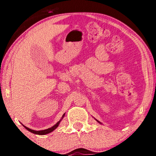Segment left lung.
I'll return each mask as SVG.
<instances>
[{"label":"left lung","instance_id":"1","mask_svg":"<svg viewBox=\"0 0 156 156\" xmlns=\"http://www.w3.org/2000/svg\"><path fill=\"white\" fill-rule=\"evenodd\" d=\"M95 119V120H96V121H97V122H98V123H101V124H102V123H101V122H100V121H98V120H97V119Z\"/></svg>","mask_w":156,"mask_h":156}]
</instances>
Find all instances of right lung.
I'll return each mask as SVG.
<instances>
[{"instance_id": "obj_1", "label": "right lung", "mask_w": 156, "mask_h": 156, "mask_svg": "<svg viewBox=\"0 0 156 156\" xmlns=\"http://www.w3.org/2000/svg\"><path fill=\"white\" fill-rule=\"evenodd\" d=\"M65 114H63V116H62V119L58 121V122H57V123H56V124H55L54 126H53L52 127L49 128V129H45V130H41V131H35V130H33V129H29V128L26 127V126H24V125H23V124H22V125L25 128V129H27V131H29L30 132H31V133H35V134H37V135H45V134H48V133H51V132L53 131L55 129H56L58 127L59 123L61 122L62 120V119L64 118V116H65Z\"/></svg>"}]
</instances>
